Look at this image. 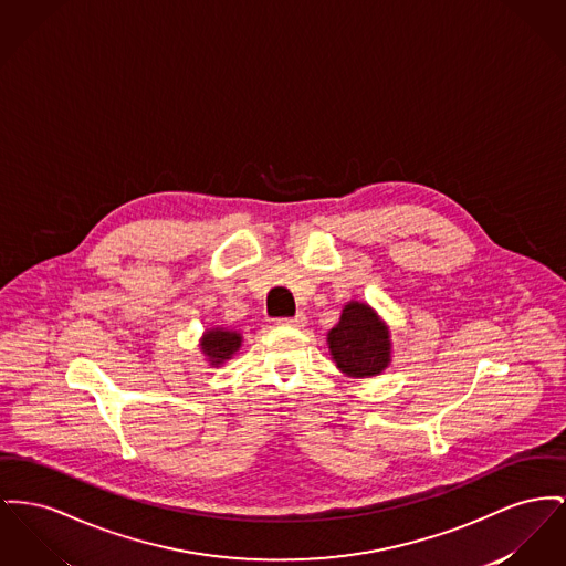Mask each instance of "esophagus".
<instances>
[{
  "instance_id": "34e87169",
  "label": "esophagus",
  "mask_w": 566,
  "mask_h": 566,
  "mask_svg": "<svg viewBox=\"0 0 566 566\" xmlns=\"http://www.w3.org/2000/svg\"><path fill=\"white\" fill-rule=\"evenodd\" d=\"M277 325H284V327H303L305 325V314H297L293 318H280Z\"/></svg>"
}]
</instances>
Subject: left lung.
<instances>
[{"label":"left lung","instance_id":"8db88e82","mask_svg":"<svg viewBox=\"0 0 566 566\" xmlns=\"http://www.w3.org/2000/svg\"><path fill=\"white\" fill-rule=\"evenodd\" d=\"M335 367L348 378H374L391 366V329L364 301H348L327 333Z\"/></svg>","mask_w":566,"mask_h":566}]
</instances>
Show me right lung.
I'll list each match as a JSON object with an SVG mask.
<instances>
[{"label": "right lung", "mask_w": 566, "mask_h": 566, "mask_svg": "<svg viewBox=\"0 0 566 566\" xmlns=\"http://www.w3.org/2000/svg\"><path fill=\"white\" fill-rule=\"evenodd\" d=\"M241 342H243V335L234 329L211 327L200 335L199 348L207 366L220 367L239 353Z\"/></svg>", "instance_id": "1"}]
</instances>
